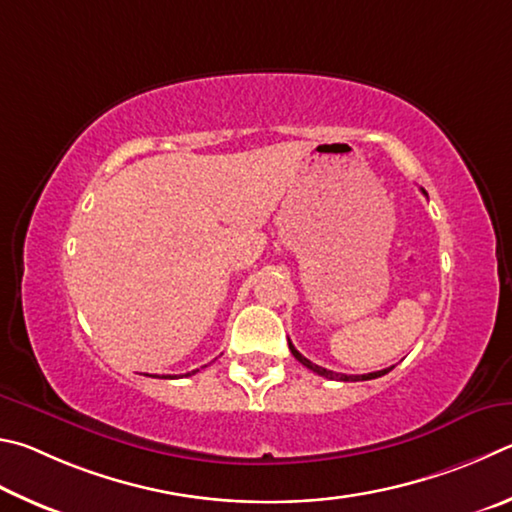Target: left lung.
Returning <instances> with one entry per match:
<instances>
[{
  "label": "left lung",
  "mask_w": 512,
  "mask_h": 512,
  "mask_svg": "<svg viewBox=\"0 0 512 512\" xmlns=\"http://www.w3.org/2000/svg\"><path fill=\"white\" fill-rule=\"evenodd\" d=\"M425 193V191H423ZM288 344H290V351H292V355L297 357V360L306 366V369H310L312 373H317V375H321V378H328V380H339V382H360V380H375V378H382L384 373H389L391 369H382V371H375V373H366V375H346V373H335V371H328V369H324V366H319V364H312L308 357H303L297 348L292 346V342L288 339Z\"/></svg>",
  "instance_id": "obj_1"
}]
</instances>
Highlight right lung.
Returning a JSON list of instances; mask_svg holds the SVG:
<instances>
[{"label": "right lung", "instance_id": "obj_1", "mask_svg": "<svg viewBox=\"0 0 512 512\" xmlns=\"http://www.w3.org/2000/svg\"><path fill=\"white\" fill-rule=\"evenodd\" d=\"M193 373H195V371H193ZM186 375H191V373H186ZM161 378H164V380H166V378H177V375H161Z\"/></svg>", "mask_w": 512, "mask_h": 512}]
</instances>
